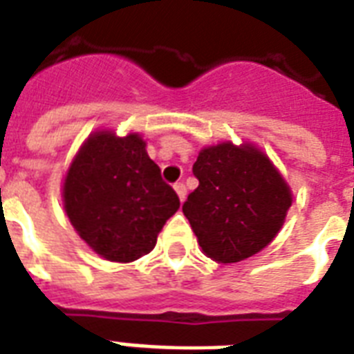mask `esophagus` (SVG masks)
<instances>
[{
    "label": "esophagus",
    "mask_w": 354,
    "mask_h": 354,
    "mask_svg": "<svg viewBox=\"0 0 354 354\" xmlns=\"http://www.w3.org/2000/svg\"><path fill=\"white\" fill-rule=\"evenodd\" d=\"M174 191H176L180 202H183V200H185V196H187V187H185V183L183 182L174 183Z\"/></svg>",
    "instance_id": "esophagus-1"
}]
</instances>
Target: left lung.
I'll list each match as a JSON object with an SVG mask.
<instances>
[{
	"label": "left lung",
	"mask_w": 354,
	"mask_h": 354,
	"mask_svg": "<svg viewBox=\"0 0 354 354\" xmlns=\"http://www.w3.org/2000/svg\"><path fill=\"white\" fill-rule=\"evenodd\" d=\"M193 174L198 187L182 209L207 257L239 263L274 241L292 205V193L261 150L230 141L205 147Z\"/></svg>",
	"instance_id": "1"
}]
</instances>
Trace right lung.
Segmentation results:
<instances>
[{"mask_svg":"<svg viewBox=\"0 0 354 354\" xmlns=\"http://www.w3.org/2000/svg\"><path fill=\"white\" fill-rule=\"evenodd\" d=\"M145 147L139 133H91L64 180L69 221L106 261L132 263L147 255L180 207L178 194L163 182Z\"/></svg>","mask_w":354,"mask_h":354,"instance_id":"obj_1","label":"right lung"}]
</instances>
